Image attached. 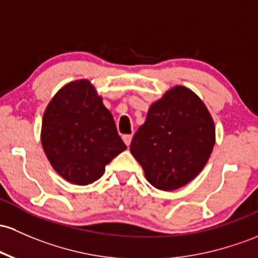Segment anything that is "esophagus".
I'll return each instance as SVG.
<instances>
[{
  "mask_svg": "<svg viewBox=\"0 0 258 258\" xmlns=\"http://www.w3.org/2000/svg\"><path fill=\"white\" fill-rule=\"evenodd\" d=\"M122 140H123V142L126 143V146H130V144H131V141H132V135L122 136Z\"/></svg>",
  "mask_w": 258,
  "mask_h": 258,
  "instance_id": "1",
  "label": "esophagus"
}]
</instances>
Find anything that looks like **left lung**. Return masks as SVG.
<instances>
[{"label": "left lung", "mask_w": 258, "mask_h": 258, "mask_svg": "<svg viewBox=\"0 0 258 258\" xmlns=\"http://www.w3.org/2000/svg\"><path fill=\"white\" fill-rule=\"evenodd\" d=\"M216 143L213 118L188 88L176 86L152 104L131 151L155 188L174 191L202 171Z\"/></svg>", "instance_id": "left-lung-1"}]
</instances>
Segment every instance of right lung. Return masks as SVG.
<instances>
[{"instance_id": "right-lung-1", "label": "right lung", "mask_w": 258, "mask_h": 258, "mask_svg": "<svg viewBox=\"0 0 258 258\" xmlns=\"http://www.w3.org/2000/svg\"><path fill=\"white\" fill-rule=\"evenodd\" d=\"M41 144L55 171L82 186L100 179L106 164L127 148L111 112L87 79L66 84L50 101Z\"/></svg>"}]
</instances>
